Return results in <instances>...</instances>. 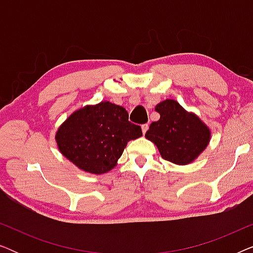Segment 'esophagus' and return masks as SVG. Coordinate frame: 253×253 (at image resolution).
I'll return each instance as SVG.
<instances>
[{"instance_id":"obj_1","label":"esophagus","mask_w":253,"mask_h":253,"mask_svg":"<svg viewBox=\"0 0 253 253\" xmlns=\"http://www.w3.org/2000/svg\"><path fill=\"white\" fill-rule=\"evenodd\" d=\"M147 130H148V124L147 123L143 124V126H141V131H143V133H146Z\"/></svg>"}]
</instances>
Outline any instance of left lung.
Here are the masks:
<instances>
[{
	"label": "left lung",
	"mask_w": 253,
	"mask_h": 253,
	"mask_svg": "<svg viewBox=\"0 0 253 253\" xmlns=\"http://www.w3.org/2000/svg\"><path fill=\"white\" fill-rule=\"evenodd\" d=\"M155 110L160 120L152 122L145 137L157 145L165 160L176 165L192 162L210 143L209 127L175 100H165Z\"/></svg>",
	"instance_id": "obj_1"
}]
</instances>
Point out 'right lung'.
Instances as JSON below:
<instances>
[{
	"instance_id": "right-lung-1",
	"label": "right lung",
	"mask_w": 253,
	"mask_h": 253,
	"mask_svg": "<svg viewBox=\"0 0 253 253\" xmlns=\"http://www.w3.org/2000/svg\"><path fill=\"white\" fill-rule=\"evenodd\" d=\"M143 132L123 107L109 101L77 110L58 127V150L82 170L103 174L116 166L129 140Z\"/></svg>"
}]
</instances>
